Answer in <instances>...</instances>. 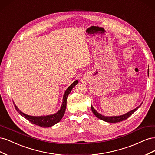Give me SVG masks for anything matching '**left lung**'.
Returning a JSON list of instances; mask_svg holds the SVG:
<instances>
[{"label":"left lung","mask_w":155,"mask_h":155,"mask_svg":"<svg viewBox=\"0 0 155 155\" xmlns=\"http://www.w3.org/2000/svg\"><path fill=\"white\" fill-rule=\"evenodd\" d=\"M148 74H149V70H148ZM140 105L138 106L137 108H135L134 109L128 112L127 113H126V114H123V115H121V116H103V115L100 114V113H98V112L94 109L92 106H91V109H92V111L93 113L94 114V115L99 119H100L103 121H106V122L117 123V122H120V121H124L126 119H127L130 116L132 115L134 113V112L138 109V108L140 107Z\"/></svg>","instance_id":"left-lung-1"}]
</instances>
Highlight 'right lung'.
<instances>
[{"label":"right lung","instance_id":"right-lung-1","mask_svg":"<svg viewBox=\"0 0 155 155\" xmlns=\"http://www.w3.org/2000/svg\"><path fill=\"white\" fill-rule=\"evenodd\" d=\"M78 83V81L76 80L73 83L70 85L68 88L65 91L64 95H63V103L61 107L60 108V110H59L56 113L51 115L48 116H32L27 115L25 113H23L19 109H18L17 107L14 104L15 106V109L22 116L24 117L26 119H27L28 121L33 124H35L36 125H38L42 127H51L56 124L57 123L59 122L62 119L63 116H64L65 110H66V107H67V100L68 96L69 94L71 92L72 89L76 86Z\"/></svg>","mask_w":155,"mask_h":155}]
</instances>
